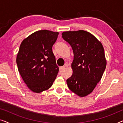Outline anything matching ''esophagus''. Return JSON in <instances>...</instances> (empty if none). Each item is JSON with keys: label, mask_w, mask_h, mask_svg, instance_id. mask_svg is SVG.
I'll list each match as a JSON object with an SVG mask.
<instances>
[{"label": "esophagus", "mask_w": 123, "mask_h": 123, "mask_svg": "<svg viewBox=\"0 0 123 123\" xmlns=\"http://www.w3.org/2000/svg\"><path fill=\"white\" fill-rule=\"evenodd\" d=\"M65 67H66V65H65L64 66H63V67H60V70H63V69H65Z\"/></svg>", "instance_id": "34e87169"}]
</instances>
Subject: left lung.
<instances>
[{"label":"left lung","instance_id":"obj_1","mask_svg":"<svg viewBox=\"0 0 123 123\" xmlns=\"http://www.w3.org/2000/svg\"><path fill=\"white\" fill-rule=\"evenodd\" d=\"M62 37L73 49V74L67 80L68 88L80 97L93 91L106 67L101 43L88 32L79 30L62 33Z\"/></svg>","mask_w":123,"mask_h":123}]
</instances>
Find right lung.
Listing matches in <instances>:
<instances>
[{
    "instance_id": "1",
    "label": "right lung",
    "mask_w": 123,
    "mask_h": 123,
    "mask_svg": "<svg viewBox=\"0 0 123 123\" xmlns=\"http://www.w3.org/2000/svg\"><path fill=\"white\" fill-rule=\"evenodd\" d=\"M58 32L40 30L22 42L17 56L18 71L32 91L40 93L51 87L59 67L53 53Z\"/></svg>"
}]
</instances>
